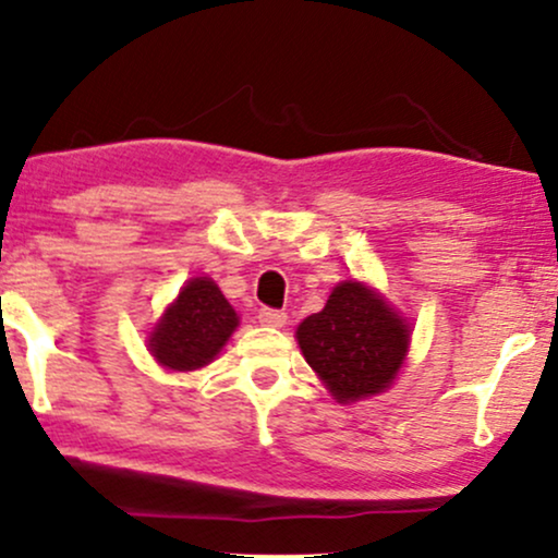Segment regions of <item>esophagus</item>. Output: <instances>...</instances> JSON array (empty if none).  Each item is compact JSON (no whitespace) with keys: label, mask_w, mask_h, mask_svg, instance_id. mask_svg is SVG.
<instances>
[{"label":"esophagus","mask_w":558,"mask_h":558,"mask_svg":"<svg viewBox=\"0 0 558 558\" xmlns=\"http://www.w3.org/2000/svg\"><path fill=\"white\" fill-rule=\"evenodd\" d=\"M258 320L264 326H271V329H279V326L287 324V313L284 311H271V307H264L258 313Z\"/></svg>","instance_id":"1"}]
</instances>
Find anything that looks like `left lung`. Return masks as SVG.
<instances>
[{
	"mask_svg": "<svg viewBox=\"0 0 558 558\" xmlns=\"http://www.w3.org/2000/svg\"><path fill=\"white\" fill-rule=\"evenodd\" d=\"M410 324L363 281L333 287L324 311L298 326V344L339 404L376 397L395 384L410 344Z\"/></svg>",
	"mask_w": 558,
	"mask_h": 558,
	"instance_id": "left-lung-1",
	"label": "left lung"
}]
</instances>
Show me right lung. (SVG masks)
<instances>
[{
  "label": "right lung",
  "instance_id": "right-lung-1",
  "mask_svg": "<svg viewBox=\"0 0 558 558\" xmlns=\"http://www.w3.org/2000/svg\"><path fill=\"white\" fill-rule=\"evenodd\" d=\"M238 326V313L216 281L195 277L163 311L148 337V350L167 371H198L219 355Z\"/></svg>",
  "mask_w": 558,
  "mask_h": 558
}]
</instances>
